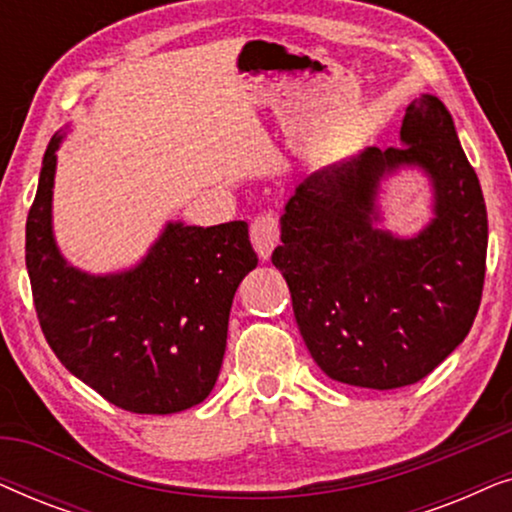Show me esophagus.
Returning <instances> with one entry per match:
<instances>
[{
    "instance_id": "obj_1",
    "label": "esophagus",
    "mask_w": 512,
    "mask_h": 512,
    "mask_svg": "<svg viewBox=\"0 0 512 512\" xmlns=\"http://www.w3.org/2000/svg\"><path fill=\"white\" fill-rule=\"evenodd\" d=\"M251 244H254L256 254L268 261L272 251L279 244V223L272 214H261L251 223Z\"/></svg>"
}]
</instances>
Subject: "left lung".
Returning a JSON list of instances; mask_svg holds the SVG:
<instances>
[{
	"label": "left lung",
	"instance_id": "8db88e82",
	"mask_svg": "<svg viewBox=\"0 0 512 512\" xmlns=\"http://www.w3.org/2000/svg\"><path fill=\"white\" fill-rule=\"evenodd\" d=\"M419 171L432 219L412 236L386 226L388 181ZM272 263L289 284L300 335L335 382L415 384L471 331L487 258V209L450 111L422 93L401 146H368L307 174L279 219Z\"/></svg>",
	"mask_w": 512,
	"mask_h": 512
}]
</instances>
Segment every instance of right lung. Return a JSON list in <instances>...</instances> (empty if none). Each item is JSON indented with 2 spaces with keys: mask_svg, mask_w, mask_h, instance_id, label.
Returning <instances> with one entry per match:
<instances>
[{
  "mask_svg": "<svg viewBox=\"0 0 512 512\" xmlns=\"http://www.w3.org/2000/svg\"><path fill=\"white\" fill-rule=\"evenodd\" d=\"M58 130L25 226V263L48 345L74 377L118 408L172 415L205 401L219 377L237 286L258 258L244 221H167L135 265L95 275L69 263L53 230Z\"/></svg>",
  "mask_w": 512,
  "mask_h": 512,
  "instance_id": "right-lung-1",
  "label": "right lung"
}]
</instances>
